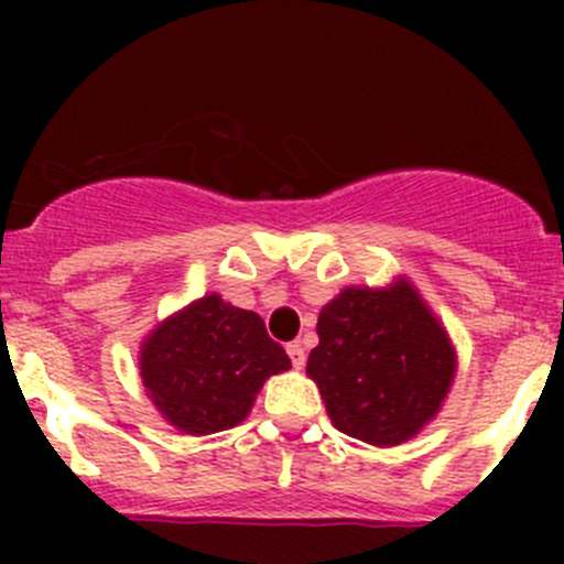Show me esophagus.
<instances>
[{"label":"esophagus","mask_w":564,"mask_h":564,"mask_svg":"<svg viewBox=\"0 0 564 564\" xmlns=\"http://www.w3.org/2000/svg\"><path fill=\"white\" fill-rule=\"evenodd\" d=\"M286 351H289V357H292V366L300 371V368L305 366V349H303V344H300V340H294V344L286 346Z\"/></svg>","instance_id":"1"}]
</instances>
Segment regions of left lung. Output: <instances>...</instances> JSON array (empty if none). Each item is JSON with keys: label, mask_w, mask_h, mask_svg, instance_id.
<instances>
[{"label": "left lung", "mask_w": 564, "mask_h": 564, "mask_svg": "<svg viewBox=\"0 0 564 564\" xmlns=\"http://www.w3.org/2000/svg\"><path fill=\"white\" fill-rule=\"evenodd\" d=\"M308 377L329 420L346 436L377 447L412 440L447 398L456 349L417 289L346 286L318 314Z\"/></svg>", "instance_id": "obj_1"}]
</instances>
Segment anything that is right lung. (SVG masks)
Masks as SVG:
<instances>
[{
    "instance_id": "add662e5",
    "label": "right lung",
    "mask_w": 564,
    "mask_h": 564,
    "mask_svg": "<svg viewBox=\"0 0 564 564\" xmlns=\"http://www.w3.org/2000/svg\"><path fill=\"white\" fill-rule=\"evenodd\" d=\"M139 366L158 412L182 434L204 436L242 423L261 384L292 360L259 314L207 294L147 335Z\"/></svg>"
}]
</instances>
